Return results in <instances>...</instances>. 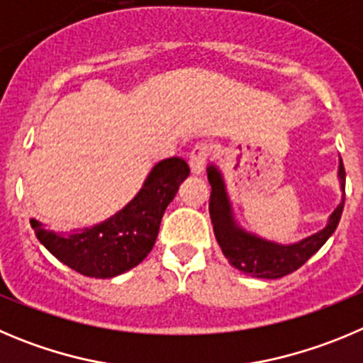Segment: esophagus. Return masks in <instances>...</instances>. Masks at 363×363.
<instances>
[{
	"instance_id": "obj_1",
	"label": "esophagus",
	"mask_w": 363,
	"mask_h": 363,
	"mask_svg": "<svg viewBox=\"0 0 363 363\" xmlns=\"http://www.w3.org/2000/svg\"><path fill=\"white\" fill-rule=\"evenodd\" d=\"M208 160V147L205 144H196L192 147L191 155H189V167H191L192 174H201L207 165Z\"/></svg>"
}]
</instances>
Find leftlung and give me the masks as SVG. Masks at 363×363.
Returning <instances> with one entry per match:
<instances>
[{
    "label": "left lung",
    "instance_id": "8db88e82",
    "mask_svg": "<svg viewBox=\"0 0 363 363\" xmlns=\"http://www.w3.org/2000/svg\"><path fill=\"white\" fill-rule=\"evenodd\" d=\"M207 178L212 187L208 212H211V221L219 248L234 268H238L242 274L252 275V277L279 279L298 270L333 235L338 223H340L342 211H344L345 171L342 158L340 164H338V179H340L342 191L340 203L331 212V216L328 218V225L322 230L315 232V234L308 235L297 242H290V245L268 241V239L261 238L254 232L245 230L235 219L234 211H232L225 178H223L218 165H208Z\"/></svg>",
    "mask_w": 363,
    "mask_h": 363
}]
</instances>
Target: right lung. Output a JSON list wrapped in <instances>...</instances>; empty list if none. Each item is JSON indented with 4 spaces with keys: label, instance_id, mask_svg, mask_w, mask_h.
I'll return each instance as SVG.
<instances>
[{
    "label": "right lung",
    "instance_id": "1",
    "mask_svg": "<svg viewBox=\"0 0 363 363\" xmlns=\"http://www.w3.org/2000/svg\"><path fill=\"white\" fill-rule=\"evenodd\" d=\"M189 172L187 162L178 156L162 160L122 211L93 227L61 234L43 228L38 219H30V225L43 247L68 268L86 277H116L140 264L152 250L165 208Z\"/></svg>",
    "mask_w": 363,
    "mask_h": 363
}]
</instances>
